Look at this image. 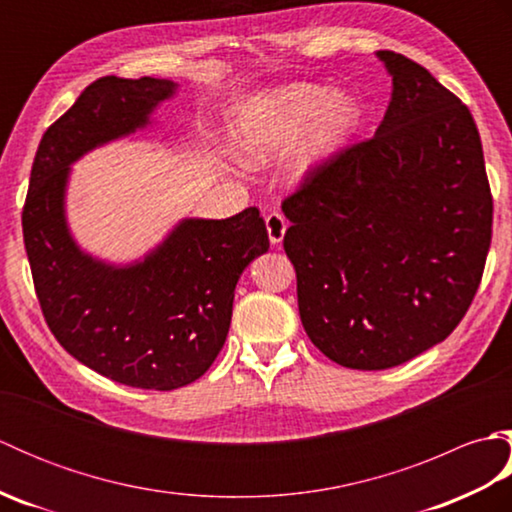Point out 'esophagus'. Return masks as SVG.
<instances>
[{
    "label": "esophagus",
    "mask_w": 512,
    "mask_h": 512,
    "mask_svg": "<svg viewBox=\"0 0 512 512\" xmlns=\"http://www.w3.org/2000/svg\"><path fill=\"white\" fill-rule=\"evenodd\" d=\"M286 228H288V222L281 213L273 211L270 215H266V231H268L270 244L273 246L281 244V239H284V235H286Z\"/></svg>",
    "instance_id": "34e87169"
}]
</instances>
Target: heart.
<instances>
[{
  "label": "heart",
  "mask_w": 512,
  "mask_h": 512,
  "mask_svg": "<svg viewBox=\"0 0 512 512\" xmlns=\"http://www.w3.org/2000/svg\"><path fill=\"white\" fill-rule=\"evenodd\" d=\"M361 118L356 101L343 90L290 83L259 92L239 107L231 143L246 165L262 167L295 147V169L323 165L354 134Z\"/></svg>",
  "instance_id": "b5f03b06"
}]
</instances>
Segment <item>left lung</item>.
I'll return each mask as SVG.
<instances>
[{"label":"left lung","mask_w":512,"mask_h":512,"mask_svg":"<svg viewBox=\"0 0 512 512\" xmlns=\"http://www.w3.org/2000/svg\"><path fill=\"white\" fill-rule=\"evenodd\" d=\"M391 101L374 138L312 169L281 209L310 341L350 369L442 343L469 310L493 228L480 132L458 96L378 50Z\"/></svg>","instance_id":"1"}]
</instances>
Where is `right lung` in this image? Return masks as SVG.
Segmentation results:
<instances>
[{
	"label": "right lung",
	"instance_id": "add662e5",
	"mask_svg": "<svg viewBox=\"0 0 512 512\" xmlns=\"http://www.w3.org/2000/svg\"><path fill=\"white\" fill-rule=\"evenodd\" d=\"M169 79L103 76L43 134L30 171L24 244L37 299L63 350L114 383L171 391L198 380L231 328L235 286L268 250L255 206L226 220L184 217L143 259L110 264L76 244L65 215L72 165L151 125Z\"/></svg>",
	"mask_w": 512,
	"mask_h": 512
}]
</instances>
